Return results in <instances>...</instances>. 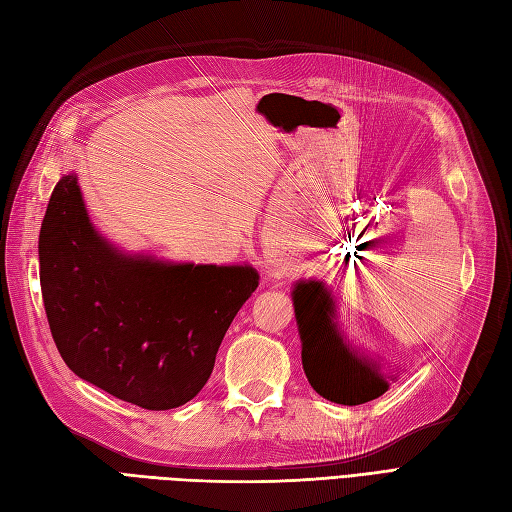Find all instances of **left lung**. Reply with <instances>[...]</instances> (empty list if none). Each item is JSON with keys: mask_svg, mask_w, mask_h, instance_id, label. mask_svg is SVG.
I'll return each instance as SVG.
<instances>
[{"mask_svg": "<svg viewBox=\"0 0 512 512\" xmlns=\"http://www.w3.org/2000/svg\"><path fill=\"white\" fill-rule=\"evenodd\" d=\"M303 368L311 387L337 404L370 402L389 389L381 365L363 357L337 329L335 300L322 281H298L292 292Z\"/></svg>", "mask_w": 512, "mask_h": 512, "instance_id": "obj_1", "label": "left lung"}]
</instances>
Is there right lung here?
Instances as JSON below:
<instances>
[{"instance_id": "add662e5", "label": "right lung", "mask_w": 512, "mask_h": 512, "mask_svg": "<svg viewBox=\"0 0 512 512\" xmlns=\"http://www.w3.org/2000/svg\"><path fill=\"white\" fill-rule=\"evenodd\" d=\"M38 259L64 363L149 411L175 409L203 389L222 337L259 285L246 264H173L114 248L90 222L75 173L51 192Z\"/></svg>"}]
</instances>
